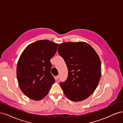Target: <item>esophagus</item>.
<instances>
[{
	"label": "esophagus",
	"mask_w": 123,
	"mask_h": 123,
	"mask_svg": "<svg viewBox=\"0 0 123 123\" xmlns=\"http://www.w3.org/2000/svg\"><path fill=\"white\" fill-rule=\"evenodd\" d=\"M59 79V75H57V76L55 77V80H58Z\"/></svg>",
	"instance_id": "obj_1"
}]
</instances>
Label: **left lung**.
<instances>
[{
    "label": "left lung",
    "instance_id": "obj_1",
    "mask_svg": "<svg viewBox=\"0 0 123 123\" xmlns=\"http://www.w3.org/2000/svg\"><path fill=\"white\" fill-rule=\"evenodd\" d=\"M58 52L68 68V75L60 86L66 97L74 102L88 98L97 88L101 76V63L95 51L85 42L64 43Z\"/></svg>",
    "mask_w": 123,
    "mask_h": 123
}]
</instances>
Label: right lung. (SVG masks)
Returning a JSON list of instances; mask_svg holds the SVG:
<instances>
[{
	"instance_id": "1",
	"label": "right lung",
	"mask_w": 123,
	"mask_h": 123,
	"mask_svg": "<svg viewBox=\"0 0 123 123\" xmlns=\"http://www.w3.org/2000/svg\"><path fill=\"white\" fill-rule=\"evenodd\" d=\"M57 46L48 40H38L29 44L21 53L17 65V78L21 90L29 98L43 99L55 83L50 60L56 52Z\"/></svg>"
}]
</instances>
